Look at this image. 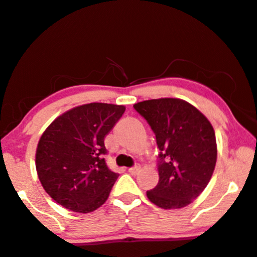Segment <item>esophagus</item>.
Wrapping results in <instances>:
<instances>
[{
	"label": "esophagus",
	"instance_id": "1",
	"mask_svg": "<svg viewBox=\"0 0 257 257\" xmlns=\"http://www.w3.org/2000/svg\"><path fill=\"white\" fill-rule=\"evenodd\" d=\"M139 170H140V167L139 166H135V167H133V168H129L128 169V172L132 174V175H135V174H137Z\"/></svg>",
	"mask_w": 257,
	"mask_h": 257
}]
</instances>
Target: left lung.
Here are the masks:
<instances>
[{"instance_id": "left-lung-1", "label": "left lung", "mask_w": 257, "mask_h": 257, "mask_svg": "<svg viewBox=\"0 0 257 257\" xmlns=\"http://www.w3.org/2000/svg\"><path fill=\"white\" fill-rule=\"evenodd\" d=\"M134 108L156 134L159 181L147 198L163 209L191 204L213 176L217 146L211 123L190 102L175 98L145 100Z\"/></svg>"}]
</instances>
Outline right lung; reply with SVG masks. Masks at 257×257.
Returning <instances> with one entry per match:
<instances>
[{
	"mask_svg": "<svg viewBox=\"0 0 257 257\" xmlns=\"http://www.w3.org/2000/svg\"><path fill=\"white\" fill-rule=\"evenodd\" d=\"M123 105L90 102L57 117L36 150V170L44 191L69 210L87 214L110 196L118 174L105 163L104 139L124 113Z\"/></svg>",
	"mask_w": 257,
	"mask_h": 257,
	"instance_id": "obj_1",
	"label": "right lung"
}]
</instances>
